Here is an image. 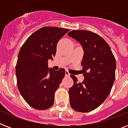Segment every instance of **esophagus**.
I'll return each mask as SVG.
<instances>
[{
	"label": "esophagus",
	"mask_w": 128,
	"mask_h": 128,
	"mask_svg": "<svg viewBox=\"0 0 128 128\" xmlns=\"http://www.w3.org/2000/svg\"><path fill=\"white\" fill-rule=\"evenodd\" d=\"M70 74L69 73V72H68V71H66V72H65V76H70Z\"/></svg>",
	"instance_id": "obj_1"
}]
</instances>
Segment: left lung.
Segmentation results:
<instances>
[{"label":"left lung","mask_w":128,"mask_h":128,"mask_svg":"<svg viewBox=\"0 0 128 128\" xmlns=\"http://www.w3.org/2000/svg\"><path fill=\"white\" fill-rule=\"evenodd\" d=\"M69 36L79 42L84 49L81 65L84 80L69 89L70 106L80 112H91L103 103L109 95L116 77V62L111 48L103 38L88 30H72Z\"/></svg>","instance_id":"8db88e82"}]
</instances>
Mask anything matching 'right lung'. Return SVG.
I'll return each mask as SVG.
<instances>
[{"mask_svg":"<svg viewBox=\"0 0 128 128\" xmlns=\"http://www.w3.org/2000/svg\"><path fill=\"white\" fill-rule=\"evenodd\" d=\"M69 29L46 26L32 34L21 47L16 65L17 86L29 106L39 110L53 106L54 94L65 76V70L48 68L56 45Z\"/></svg>","mask_w":128,"mask_h":128,"instance_id":"right-lung-1","label":"right lung"}]
</instances>
